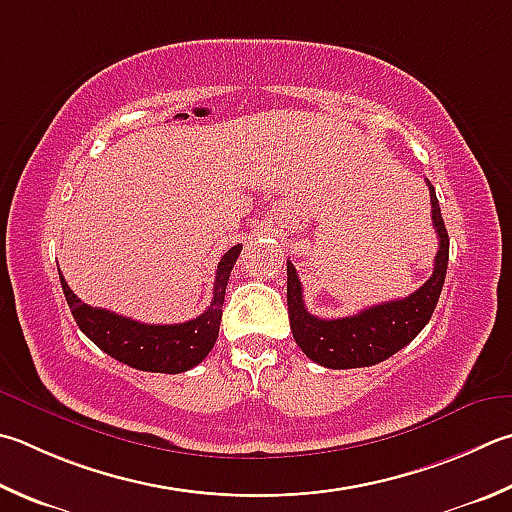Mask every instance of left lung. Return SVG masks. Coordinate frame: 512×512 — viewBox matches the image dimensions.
Here are the masks:
<instances>
[{
	"label": "left lung",
	"mask_w": 512,
	"mask_h": 512,
	"mask_svg": "<svg viewBox=\"0 0 512 512\" xmlns=\"http://www.w3.org/2000/svg\"><path fill=\"white\" fill-rule=\"evenodd\" d=\"M427 188H430L432 224L436 228V235H439V250H436L430 280L412 295L403 297V300L369 306V309L347 315V318L322 320L318 315L306 311L300 277H297L291 259L286 262L288 320H291V331L297 347L313 362L329 369L378 365V362L394 356L396 351H401L405 345H410L423 331L425 324L430 322L445 282V271H448L450 237L443 224L439 199H436L430 181H427Z\"/></svg>",
	"instance_id": "left-lung-1"
}]
</instances>
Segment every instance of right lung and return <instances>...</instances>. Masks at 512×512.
<instances>
[{"mask_svg": "<svg viewBox=\"0 0 512 512\" xmlns=\"http://www.w3.org/2000/svg\"><path fill=\"white\" fill-rule=\"evenodd\" d=\"M239 253L241 246L237 244L221 257L215 277V291H212V302L208 309L194 320L181 324H145L107 309H96V306L82 302L71 291L62 273L60 282L80 331L98 349L134 369L156 371V374H181V371L197 367L208 356L210 349L215 347L228 277Z\"/></svg>", "mask_w": 512, "mask_h": 512, "instance_id": "right-lung-1", "label": "right lung"}]
</instances>
